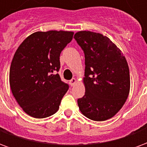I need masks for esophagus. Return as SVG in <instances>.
Here are the masks:
<instances>
[{
    "label": "esophagus",
    "mask_w": 147,
    "mask_h": 147,
    "mask_svg": "<svg viewBox=\"0 0 147 147\" xmlns=\"http://www.w3.org/2000/svg\"><path fill=\"white\" fill-rule=\"evenodd\" d=\"M76 83H77V80H76V79H72V80H71L70 81H69V84H70L71 86H75V85L76 84Z\"/></svg>",
    "instance_id": "obj_1"
}]
</instances>
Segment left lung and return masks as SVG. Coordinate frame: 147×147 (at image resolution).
<instances>
[{"mask_svg":"<svg viewBox=\"0 0 147 147\" xmlns=\"http://www.w3.org/2000/svg\"><path fill=\"white\" fill-rule=\"evenodd\" d=\"M74 38L85 54V94L78 99L80 112L94 121L109 120L120 110L129 94L131 83L126 58L102 34L80 30Z\"/></svg>","mask_w":147,"mask_h":147,"instance_id":"8db88e82","label":"left lung"}]
</instances>
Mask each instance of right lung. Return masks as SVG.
<instances>
[{
	"instance_id": "right-lung-1",
	"label": "right lung",
	"mask_w": 147,
	"mask_h": 147,
	"mask_svg": "<svg viewBox=\"0 0 147 147\" xmlns=\"http://www.w3.org/2000/svg\"><path fill=\"white\" fill-rule=\"evenodd\" d=\"M73 31L48 30L31 34L15 53L9 71L12 94L30 117L45 118L56 113L68 86L55 74L60 54L73 38Z\"/></svg>"
}]
</instances>
